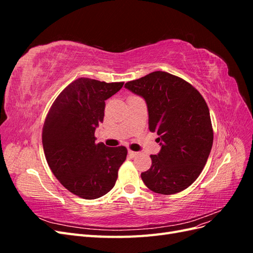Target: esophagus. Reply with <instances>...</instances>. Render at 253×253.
<instances>
[{
	"mask_svg": "<svg viewBox=\"0 0 253 253\" xmlns=\"http://www.w3.org/2000/svg\"><path fill=\"white\" fill-rule=\"evenodd\" d=\"M127 153H128L129 157H135V156L138 155V152H134V151H131V150H128Z\"/></svg>",
	"mask_w": 253,
	"mask_h": 253,
	"instance_id": "34e87169",
	"label": "esophagus"
}]
</instances>
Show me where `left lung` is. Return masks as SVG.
<instances>
[{
    "instance_id": "8db88e82",
    "label": "left lung",
    "mask_w": 253,
    "mask_h": 253,
    "mask_svg": "<svg viewBox=\"0 0 253 253\" xmlns=\"http://www.w3.org/2000/svg\"><path fill=\"white\" fill-rule=\"evenodd\" d=\"M126 88L148 105L149 128L159 136L162 150L141 179L153 192H181L196 180L209 157L213 128L209 108L195 87L177 76L153 72L128 81Z\"/></svg>"
}]
</instances>
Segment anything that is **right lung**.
<instances>
[{"label": "right lung", "instance_id": "right-lung-1", "mask_svg": "<svg viewBox=\"0 0 253 253\" xmlns=\"http://www.w3.org/2000/svg\"><path fill=\"white\" fill-rule=\"evenodd\" d=\"M124 83L75 80L61 91L45 118L42 143L46 162L61 185L81 198L95 200L110 192L126 158V147L95 142L105 100Z\"/></svg>", "mask_w": 253, "mask_h": 253}]
</instances>
